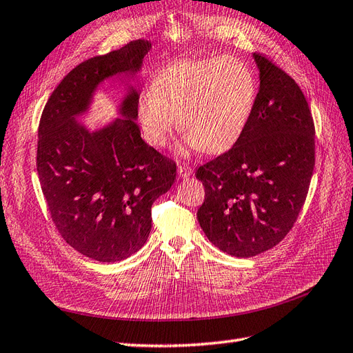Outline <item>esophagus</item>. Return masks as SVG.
Instances as JSON below:
<instances>
[{"instance_id": "34e87169", "label": "esophagus", "mask_w": 353, "mask_h": 353, "mask_svg": "<svg viewBox=\"0 0 353 353\" xmlns=\"http://www.w3.org/2000/svg\"><path fill=\"white\" fill-rule=\"evenodd\" d=\"M177 174L179 177H189L192 174V167L188 165V164H179L177 167Z\"/></svg>"}]
</instances>
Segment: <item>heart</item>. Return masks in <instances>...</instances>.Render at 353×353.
Wrapping results in <instances>:
<instances>
[{"label":"heart","instance_id":"obj_1","mask_svg":"<svg viewBox=\"0 0 353 353\" xmlns=\"http://www.w3.org/2000/svg\"><path fill=\"white\" fill-rule=\"evenodd\" d=\"M256 95L255 77L232 58L177 61L161 70L137 101L143 137L164 148L176 117L186 146L207 153L231 148L249 121Z\"/></svg>","mask_w":353,"mask_h":353}]
</instances>
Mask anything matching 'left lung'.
<instances>
[{
  "label": "left lung",
  "mask_w": 353,
  "mask_h": 353,
  "mask_svg": "<svg viewBox=\"0 0 353 353\" xmlns=\"http://www.w3.org/2000/svg\"><path fill=\"white\" fill-rule=\"evenodd\" d=\"M259 90L234 146L196 170L204 234L228 255L249 258L282 241L300 214L314 167V123L295 80L254 53Z\"/></svg>",
  "instance_id": "obj_1"
}]
</instances>
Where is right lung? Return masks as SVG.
Instances as JSON below:
<instances>
[{"mask_svg":"<svg viewBox=\"0 0 353 353\" xmlns=\"http://www.w3.org/2000/svg\"><path fill=\"white\" fill-rule=\"evenodd\" d=\"M149 49L135 40L80 62L52 92L39 125L37 173L50 218L71 248L99 263L122 261L146 243L152 204L174 183L176 162L141 139L134 89L123 117L101 131L74 117L99 82L137 71Z\"/></svg>","mask_w":353,"mask_h":353,"instance_id":"add662e5","label":"right lung"}]
</instances>
